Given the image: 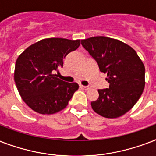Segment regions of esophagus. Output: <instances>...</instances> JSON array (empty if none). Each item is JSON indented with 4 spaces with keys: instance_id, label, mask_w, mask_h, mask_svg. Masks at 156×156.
<instances>
[{
    "instance_id": "34e87169",
    "label": "esophagus",
    "mask_w": 156,
    "mask_h": 156,
    "mask_svg": "<svg viewBox=\"0 0 156 156\" xmlns=\"http://www.w3.org/2000/svg\"><path fill=\"white\" fill-rule=\"evenodd\" d=\"M79 87H80V88H82V89H84V90H87L88 88H89V87H88V86L80 85V86H79Z\"/></svg>"
}]
</instances>
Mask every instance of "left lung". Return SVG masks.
Masks as SVG:
<instances>
[{"label":"left lung","instance_id":"8db88e82","mask_svg":"<svg viewBox=\"0 0 156 156\" xmlns=\"http://www.w3.org/2000/svg\"><path fill=\"white\" fill-rule=\"evenodd\" d=\"M107 73L108 88L98 90L99 98L90 103L94 111L106 118H116L130 110L143 94L145 67L134 50L120 40L95 36L81 41Z\"/></svg>","mask_w":156,"mask_h":156}]
</instances>
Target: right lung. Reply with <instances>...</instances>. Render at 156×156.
<instances>
[{
    "label": "right lung",
    "instance_id": "1",
    "mask_svg": "<svg viewBox=\"0 0 156 156\" xmlns=\"http://www.w3.org/2000/svg\"><path fill=\"white\" fill-rule=\"evenodd\" d=\"M80 45V40L44 39L30 45L18 56L14 81L23 101L40 114H53L66 108L78 89L54 73L63 67V60Z\"/></svg>",
    "mask_w": 156,
    "mask_h": 156
}]
</instances>
